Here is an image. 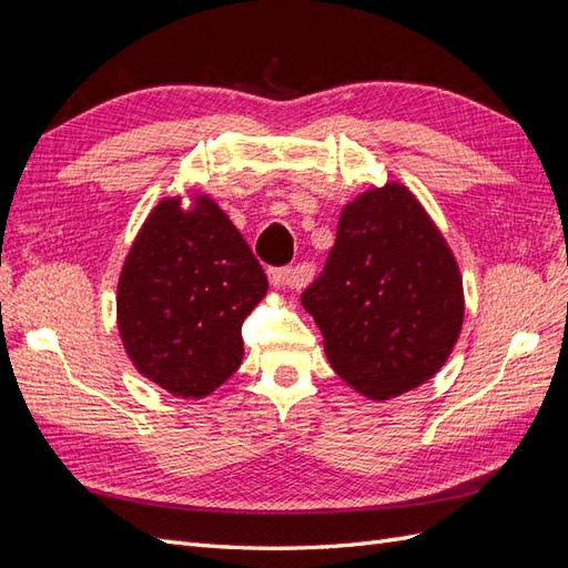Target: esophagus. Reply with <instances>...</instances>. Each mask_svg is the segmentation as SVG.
Wrapping results in <instances>:
<instances>
[{
	"instance_id": "1",
	"label": "esophagus",
	"mask_w": 568,
	"mask_h": 568,
	"mask_svg": "<svg viewBox=\"0 0 568 568\" xmlns=\"http://www.w3.org/2000/svg\"><path fill=\"white\" fill-rule=\"evenodd\" d=\"M267 277L274 288H298L305 284L307 274L301 267H274L267 272Z\"/></svg>"
}]
</instances>
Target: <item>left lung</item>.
Returning a JSON list of instances; mask_svg holds the SVG:
<instances>
[{
	"mask_svg": "<svg viewBox=\"0 0 568 568\" xmlns=\"http://www.w3.org/2000/svg\"><path fill=\"white\" fill-rule=\"evenodd\" d=\"M301 303L315 317L336 374L372 400L432 379L464 320L455 257L398 182L369 189L343 209L334 248Z\"/></svg>",
	"mask_w": 568,
	"mask_h": 568,
	"instance_id": "left-lung-1",
	"label": "left lung"
}]
</instances>
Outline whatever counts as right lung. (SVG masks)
<instances>
[{
	"label": "right lung",
	"mask_w": 568,
	"mask_h": 568,
	"mask_svg": "<svg viewBox=\"0 0 568 568\" xmlns=\"http://www.w3.org/2000/svg\"><path fill=\"white\" fill-rule=\"evenodd\" d=\"M267 294L244 236L209 196L163 199L118 282V332L132 365L178 398H203L242 365V324Z\"/></svg>",
	"instance_id": "obj_1"
}]
</instances>
